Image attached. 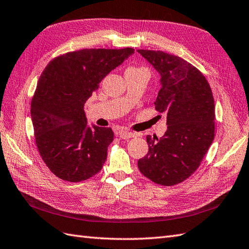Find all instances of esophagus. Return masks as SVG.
Masks as SVG:
<instances>
[{"instance_id": "1", "label": "esophagus", "mask_w": 249, "mask_h": 249, "mask_svg": "<svg viewBox=\"0 0 249 249\" xmlns=\"http://www.w3.org/2000/svg\"><path fill=\"white\" fill-rule=\"evenodd\" d=\"M117 135L120 137V139H123V140H129V139H132V137L135 136L134 133H131V132L124 131V130L118 131L117 132Z\"/></svg>"}]
</instances>
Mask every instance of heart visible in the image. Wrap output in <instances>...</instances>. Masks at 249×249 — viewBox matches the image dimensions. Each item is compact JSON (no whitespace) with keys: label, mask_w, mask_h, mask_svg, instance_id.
<instances>
[{"label":"heart","mask_w":249,"mask_h":249,"mask_svg":"<svg viewBox=\"0 0 249 249\" xmlns=\"http://www.w3.org/2000/svg\"><path fill=\"white\" fill-rule=\"evenodd\" d=\"M128 69H143V68H137V67H130Z\"/></svg>","instance_id":"1"}]
</instances>
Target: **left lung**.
<instances>
[{
	"instance_id": "obj_1",
	"label": "left lung",
	"mask_w": 249,
	"mask_h": 249,
	"mask_svg": "<svg viewBox=\"0 0 249 249\" xmlns=\"http://www.w3.org/2000/svg\"><path fill=\"white\" fill-rule=\"evenodd\" d=\"M161 74L156 109L167 115L162 139L147 135L149 151L141 173L157 184L181 183L195 173L215 136V107L206 76L187 60L153 50H137Z\"/></svg>"
}]
</instances>
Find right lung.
<instances>
[{"label":"right lung","instance_id":"obj_1","mask_svg":"<svg viewBox=\"0 0 249 249\" xmlns=\"http://www.w3.org/2000/svg\"><path fill=\"white\" fill-rule=\"evenodd\" d=\"M134 49H82L54 57L42 71L31 102L35 142L42 161L59 179L81 182L101 170L110 128H87L83 108L110 71Z\"/></svg>","mask_w":249,"mask_h":249}]
</instances>
